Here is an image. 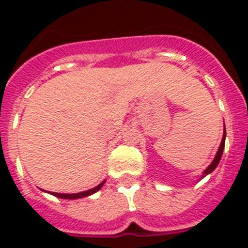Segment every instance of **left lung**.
<instances>
[{
    "label": "left lung",
    "instance_id": "obj_1",
    "mask_svg": "<svg viewBox=\"0 0 248 248\" xmlns=\"http://www.w3.org/2000/svg\"><path fill=\"white\" fill-rule=\"evenodd\" d=\"M225 136H227V131H224V136H223V140H221V144H220V148L219 151H217V153H216V157L215 159L212 161V163L210 166H208L207 169H206V171H204V175L203 176H206V175H208L210 172H212L214 170L216 169V166L219 165L220 159H221V155H223V151H224V145H225Z\"/></svg>",
    "mask_w": 248,
    "mask_h": 248
}]
</instances>
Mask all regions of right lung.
<instances>
[{"instance_id": "obj_1", "label": "right lung", "mask_w": 248, "mask_h": 248, "mask_svg": "<svg viewBox=\"0 0 248 248\" xmlns=\"http://www.w3.org/2000/svg\"><path fill=\"white\" fill-rule=\"evenodd\" d=\"M103 185H104V181H103L101 184L97 185V186H95L93 189H90V190H86V192L82 193H76V194H60V193H52V194L56 197H59V198H63V200H76V198H82V197H87L90 196V194H93V193L97 192Z\"/></svg>"}]
</instances>
